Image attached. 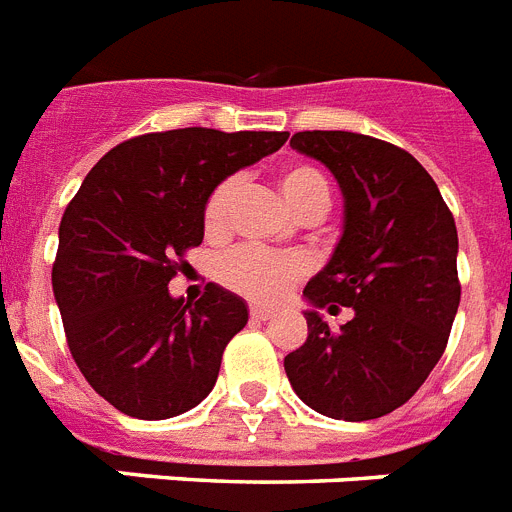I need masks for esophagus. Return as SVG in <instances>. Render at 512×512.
Wrapping results in <instances>:
<instances>
[{"mask_svg": "<svg viewBox=\"0 0 512 512\" xmlns=\"http://www.w3.org/2000/svg\"><path fill=\"white\" fill-rule=\"evenodd\" d=\"M273 315H276V309L260 307V304H252V307H249V317H252V320H270Z\"/></svg>", "mask_w": 512, "mask_h": 512, "instance_id": "1", "label": "esophagus"}]
</instances>
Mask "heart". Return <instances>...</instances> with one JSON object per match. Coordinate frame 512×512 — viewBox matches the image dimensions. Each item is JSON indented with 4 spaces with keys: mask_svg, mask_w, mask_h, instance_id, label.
I'll return each mask as SVG.
<instances>
[{
    "mask_svg": "<svg viewBox=\"0 0 512 512\" xmlns=\"http://www.w3.org/2000/svg\"><path fill=\"white\" fill-rule=\"evenodd\" d=\"M236 179L218 182L203 205V229L208 236H221L229 226V210L236 197ZM283 200L296 216L328 213L330 184L320 169L309 163H291L278 176ZM307 273V265L294 255H273L260 249H231L216 263V278L226 289L255 299V302H276Z\"/></svg>",
    "mask_w": 512,
    "mask_h": 512,
    "instance_id": "heart-1",
    "label": "heart"
}]
</instances>
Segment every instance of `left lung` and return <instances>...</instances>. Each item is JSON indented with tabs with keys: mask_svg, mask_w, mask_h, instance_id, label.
Instances as JSON below:
<instances>
[{
	"mask_svg": "<svg viewBox=\"0 0 512 512\" xmlns=\"http://www.w3.org/2000/svg\"><path fill=\"white\" fill-rule=\"evenodd\" d=\"M291 148L325 163L343 190V236L304 286L307 341L283 359L317 414L377 419L409 401L448 346L458 302V231L435 179L409 150L341 130L296 132ZM349 306L333 331L316 315Z\"/></svg>",
	"mask_w": 512,
	"mask_h": 512,
	"instance_id": "1",
	"label": "left lung"
}]
</instances>
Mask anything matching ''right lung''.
Segmentation results:
<instances>
[{
  "label": "right lung",
  "mask_w": 512,
  "mask_h": 512,
  "mask_svg": "<svg viewBox=\"0 0 512 512\" xmlns=\"http://www.w3.org/2000/svg\"><path fill=\"white\" fill-rule=\"evenodd\" d=\"M289 132H148L111 148L59 223L51 286L67 346L90 388L135 419H171L213 390L226 343L247 325L236 294L208 283L169 294L203 242L205 197Z\"/></svg>",
  "instance_id": "right-lung-1"
}]
</instances>
